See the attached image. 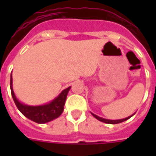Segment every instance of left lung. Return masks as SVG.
Wrapping results in <instances>:
<instances>
[{
  "label": "left lung",
  "instance_id": "1",
  "mask_svg": "<svg viewBox=\"0 0 156 156\" xmlns=\"http://www.w3.org/2000/svg\"><path fill=\"white\" fill-rule=\"evenodd\" d=\"M91 114H92V116H94V117H95V118L97 119V120H99V121H102V122H104V123H107V124L121 123V122L126 121V120H128V119H129L130 117H132V116L134 115V113H133V115H131V116H128V117H126V118H123V119H119V120H109V119H105V118H103V117H100V116H97V115H95V114L92 113V112H91Z\"/></svg>",
  "mask_w": 156,
  "mask_h": 156
}]
</instances>
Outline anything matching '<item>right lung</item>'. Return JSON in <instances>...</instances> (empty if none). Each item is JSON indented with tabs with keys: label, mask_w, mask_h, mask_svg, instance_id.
Instances as JSON below:
<instances>
[{
	"label": "right lung",
	"mask_w": 156,
	"mask_h": 156,
	"mask_svg": "<svg viewBox=\"0 0 156 156\" xmlns=\"http://www.w3.org/2000/svg\"><path fill=\"white\" fill-rule=\"evenodd\" d=\"M71 87H69L63 90L54 100L49 103L41 105H27L22 103L16 97L13 89V78L12 73L10 75V90L12 97L15 103L16 106L22 113L30 119V121H35L39 124H44L52 121L61 116L63 112L64 106L66 103V97Z\"/></svg>",
	"instance_id": "1"
}]
</instances>
